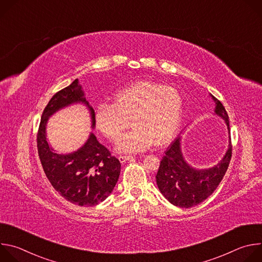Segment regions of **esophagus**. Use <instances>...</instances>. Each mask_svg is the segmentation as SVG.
<instances>
[{
    "label": "esophagus",
    "instance_id": "esophagus-1",
    "mask_svg": "<svg viewBox=\"0 0 262 262\" xmlns=\"http://www.w3.org/2000/svg\"><path fill=\"white\" fill-rule=\"evenodd\" d=\"M134 158H135V157H133V156H120V157L118 158V160H119L120 163H125L126 161L133 160Z\"/></svg>",
    "mask_w": 262,
    "mask_h": 262
}]
</instances>
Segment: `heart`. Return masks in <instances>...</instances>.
Wrapping results in <instances>:
<instances>
[{
    "label": "heart",
    "instance_id": "obj_1",
    "mask_svg": "<svg viewBox=\"0 0 262 262\" xmlns=\"http://www.w3.org/2000/svg\"><path fill=\"white\" fill-rule=\"evenodd\" d=\"M113 104H100L95 113L97 129L108 140L117 141L120 154L142 152L155 143H168L175 135L181 119L182 99L172 87L151 81H140L129 85L113 96Z\"/></svg>",
    "mask_w": 262,
    "mask_h": 262
}]
</instances>
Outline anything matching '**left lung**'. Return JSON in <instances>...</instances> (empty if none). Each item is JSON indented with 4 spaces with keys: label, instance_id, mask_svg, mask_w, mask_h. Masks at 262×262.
<instances>
[{
    "label": "left lung",
    "instance_id": "obj_1",
    "mask_svg": "<svg viewBox=\"0 0 262 262\" xmlns=\"http://www.w3.org/2000/svg\"><path fill=\"white\" fill-rule=\"evenodd\" d=\"M215 102L214 113L225 121L230 135L229 118L224 105L210 94ZM232 155L229 136L228 150L215 166L195 169L190 166L181 152V138L177 137L167 148L157 173V183L164 197L173 205L190 208L207 199L217 188L225 175Z\"/></svg>",
    "mask_w": 262,
    "mask_h": 262
}]
</instances>
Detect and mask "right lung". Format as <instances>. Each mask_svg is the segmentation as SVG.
<instances>
[{
  "label": "right lung",
  "instance_id": "obj_1",
  "mask_svg": "<svg viewBox=\"0 0 262 262\" xmlns=\"http://www.w3.org/2000/svg\"><path fill=\"white\" fill-rule=\"evenodd\" d=\"M82 102L91 115V127L95 126V113L84 96L79 80L57 92L47 104L37 134V148L45 173L54 189L67 201L80 206H94L102 202L114 190L120 175L118 159L101 145L93 133L77 151L59 155L47 140L49 118L59 110Z\"/></svg>",
  "mask_w": 262,
  "mask_h": 262
}]
</instances>
